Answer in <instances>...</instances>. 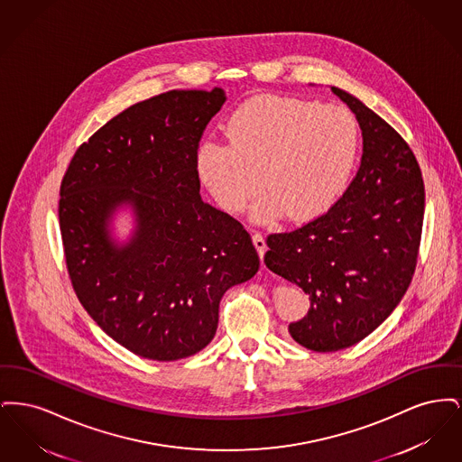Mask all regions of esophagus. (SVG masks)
<instances>
[{"instance_id":"34e87169","label":"esophagus","mask_w":462,"mask_h":462,"mask_svg":"<svg viewBox=\"0 0 462 462\" xmlns=\"http://www.w3.org/2000/svg\"><path fill=\"white\" fill-rule=\"evenodd\" d=\"M253 244H254V247H256L260 258L263 260L264 251H266V242H264L263 236H262L260 232H254V234H253Z\"/></svg>"}]
</instances>
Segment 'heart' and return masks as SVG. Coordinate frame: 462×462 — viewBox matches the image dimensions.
<instances>
[{
    "label": "heart",
    "instance_id": "heart-1",
    "mask_svg": "<svg viewBox=\"0 0 462 462\" xmlns=\"http://www.w3.org/2000/svg\"><path fill=\"white\" fill-rule=\"evenodd\" d=\"M225 133L228 143L200 145L199 178L226 213L242 211L260 183L253 218L262 223L326 213L352 183L362 151L352 110L298 97L249 98L230 114Z\"/></svg>",
    "mask_w": 462,
    "mask_h": 462
}]
</instances>
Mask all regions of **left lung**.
Instances as JSON below:
<instances>
[{
    "instance_id": "8db88e82",
    "label": "left lung",
    "mask_w": 462,
    "mask_h": 462,
    "mask_svg": "<svg viewBox=\"0 0 462 462\" xmlns=\"http://www.w3.org/2000/svg\"><path fill=\"white\" fill-rule=\"evenodd\" d=\"M364 138L356 175L328 213L266 237V266L310 296L291 324L296 343L337 352L367 337L395 310L418 264L424 181L409 143L343 89Z\"/></svg>"
}]
</instances>
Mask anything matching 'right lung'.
<instances>
[{"label":"right lung","instance_id":"add662e5","mask_svg":"<svg viewBox=\"0 0 462 462\" xmlns=\"http://www.w3.org/2000/svg\"><path fill=\"white\" fill-rule=\"evenodd\" d=\"M226 97L171 89L112 117L72 155L59 221L70 284L89 317L143 358L200 352L218 328L221 296L260 268L239 221L200 196V136ZM133 204L137 230L116 246L106 225Z\"/></svg>","mask_w":462,"mask_h":462}]
</instances>
